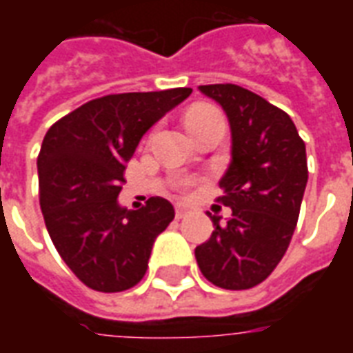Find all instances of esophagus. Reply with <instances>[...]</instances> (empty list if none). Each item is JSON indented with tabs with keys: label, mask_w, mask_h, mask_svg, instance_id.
<instances>
[{
	"label": "esophagus",
	"mask_w": 353,
	"mask_h": 353,
	"mask_svg": "<svg viewBox=\"0 0 353 353\" xmlns=\"http://www.w3.org/2000/svg\"><path fill=\"white\" fill-rule=\"evenodd\" d=\"M185 214H187V208H185L183 204H177V206H176V217H177V219H181Z\"/></svg>",
	"instance_id": "esophagus-1"
}]
</instances>
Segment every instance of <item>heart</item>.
Returning a JSON list of instances; mask_svg holds the SVG:
<instances>
[{"label":"heart","instance_id":"b5f03b06","mask_svg":"<svg viewBox=\"0 0 353 353\" xmlns=\"http://www.w3.org/2000/svg\"><path fill=\"white\" fill-rule=\"evenodd\" d=\"M215 115H221L219 111L212 105H208V103H196V105H192V108L187 109V113L183 117V123L185 126H191V124H196L200 121H204V119H210V117ZM187 181L183 183V187H187Z\"/></svg>","mask_w":353,"mask_h":353}]
</instances>
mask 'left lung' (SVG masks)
Masks as SVG:
<instances>
[{
	"label": "left lung",
	"mask_w": 353,
	"mask_h": 353,
	"mask_svg": "<svg viewBox=\"0 0 353 353\" xmlns=\"http://www.w3.org/2000/svg\"><path fill=\"white\" fill-rule=\"evenodd\" d=\"M229 117L232 161L217 199L232 215L194 250L200 272L223 289L265 281L285 255L308 181L306 147L291 117L238 85H202Z\"/></svg>",
	"instance_id": "1"
}]
</instances>
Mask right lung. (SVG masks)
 Wrapping results in <instances>:
<instances>
[{"mask_svg":"<svg viewBox=\"0 0 353 353\" xmlns=\"http://www.w3.org/2000/svg\"><path fill=\"white\" fill-rule=\"evenodd\" d=\"M192 88L108 94L52 124L37 157L39 204L52 244L87 288L117 293L145 276L154 238L174 219L166 199L119 206L139 139Z\"/></svg>","mask_w":353,"mask_h":353,"instance_id":"obj_1","label":"right lung"}]
</instances>
